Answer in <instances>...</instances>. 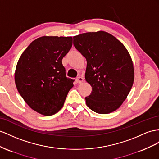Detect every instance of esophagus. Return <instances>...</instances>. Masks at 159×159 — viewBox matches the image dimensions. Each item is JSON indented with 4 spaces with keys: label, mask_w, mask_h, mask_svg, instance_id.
<instances>
[{
    "label": "esophagus",
    "mask_w": 159,
    "mask_h": 159,
    "mask_svg": "<svg viewBox=\"0 0 159 159\" xmlns=\"http://www.w3.org/2000/svg\"><path fill=\"white\" fill-rule=\"evenodd\" d=\"M83 80H84V78L82 76H78L76 78V82L79 84L82 83L83 82Z\"/></svg>",
    "instance_id": "34e87169"
}]
</instances>
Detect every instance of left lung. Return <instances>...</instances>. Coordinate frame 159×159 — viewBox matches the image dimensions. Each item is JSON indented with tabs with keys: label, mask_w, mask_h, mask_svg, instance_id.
<instances>
[{
	"label": "left lung",
	"mask_w": 159,
	"mask_h": 159,
	"mask_svg": "<svg viewBox=\"0 0 159 159\" xmlns=\"http://www.w3.org/2000/svg\"><path fill=\"white\" fill-rule=\"evenodd\" d=\"M73 44L87 60L85 79L92 87L87 106L101 114L114 111L126 99L134 83L133 63L128 50L105 31L73 37Z\"/></svg>",
	"instance_id": "left-lung-1"
}]
</instances>
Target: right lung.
Wrapping results in <instances>:
<instances>
[{"label": "right lung", "mask_w": 159, "mask_h": 159, "mask_svg": "<svg viewBox=\"0 0 159 159\" xmlns=\"http://www.w3.org/2000/svg\"><path fill=\"white\" fill-rule=\"evenodd\" d=\"M72 46V37L43 36L23 52L15 80L19 94L29 106L50 116L62 107L75 80L66 77L62 60Z\"/></svg>", "instance_id": "right-lung-1"}]
</instances>
